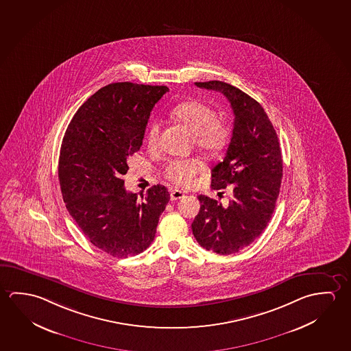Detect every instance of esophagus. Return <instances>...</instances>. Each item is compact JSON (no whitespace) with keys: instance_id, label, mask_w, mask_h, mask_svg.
<instances>
[{"instance_id":"esophagus-1","label":"esophagus","mask_w":351,"mask_h":351,"mask_svg":"<svg viewBox=\"0 0 351 351\" xmlns=\"http://www.w3.org/2000/svg\"><path fill=\"white\" fill-rule=\"evenodd\" d=\"M184 195V192H181V191L178 190H173L171 191V193H170V199H171V201H178V199H181Z\"/></svg>"}]
</instances>
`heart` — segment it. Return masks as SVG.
I'll use <instances>...</instances> for the list:
<instances>
[{
  "mask_svg": "<svg viewBox=\"0 0 351 351\" xmlns=\"http://www.w3.org/2000/svg\"><path fill=\"white\" fill-rule=\"evenodd\" d=\"M171 116L182 123L191 133L193 143L206 153H218L224 148L229 139V128L224 121L215 117V112L207 104L198 100H187L171 110ZM160 134L159 121H153L145 133V142L150 149L158 145ZM203 162L199 159H175L169 161L164 170L165 178L173 184H191L195 175L201 173Z\"/></svg>",
  "mask_w": 351,
  "mask_h": 351,
  "instance_id": "obj_1",
  "label": "heart"
}]
</instances>
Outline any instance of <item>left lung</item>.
<instances>
[{
  "instance_id": "8db88e82",
  "label": "left lung",
  "mask_w": 351,
  "mask_h": 351,
  "mask_svg": "<svg viewBox=\"0 0 351 351\" xmlns=\"http://www.w3.org/2000/svg\"><path fill=\"white\" fill-rule=\"evenodd\" d=\"M195 86L223 93L234 111L229 148L224 160L212 170V189L231 187L234 197L223 206L198 195L201 209L192 231L202 247L231 254L251 245L269 223L282 184V152L276 130L258 101L225 82H195Z\"/></svg>"
}]
</instances>
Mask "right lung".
I'll list each match as a JSON object with an SVG mask.
<instances>
[{"label": "right lung", "instance_id": "add662e5", "mask_svg": "<svg viewBox=\"0 0 351 351\" xmlns=\"http://www.w3.org/2000/svg\"><path fill=\"white\" fill-rule=\"evenodd\" d=\"M167 92L165 86L111 83L77 110L64 133L58 178L66 208L88 240L114 257L149 247L170 199L162 184L138 198L121 178L143 143L150 111Z\"/></svg>", "mask_w": 351, "mask_h": 351}]
</instances>
